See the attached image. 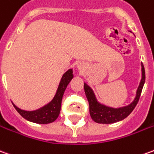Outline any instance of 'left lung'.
<instances>
[{
  "label": "left lung",
  "instance_id": "left-lung-1",
  "mask_svg": "<svg viewBox=\"0 0 154 154\" xmlns=\"http://www.w3.org/2000/svg\"><path fill=\"white\" fill-rule=\"evenodd\" d=\"M142 73H143L142 80H141L140 85L137 89L136 98L133 101V103H131L129 106L122 107V108H118V109L105 107L97 103L92 89L86 83H84V91L88 100L90 116L92 118V120L94 122H98V123H113V122L121 121L122 119L127 118L133 112V110L135 108L136 105L138 103L139 98H140L141 92H142L143 85H144L145 70L143 63H142Z\"/></svg>",
  "mask_w": 154,
  "mask_h": 154
}]
</instances>
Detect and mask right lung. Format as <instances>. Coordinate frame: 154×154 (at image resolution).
Wrapping results in <instances>:
<instances>
[{"label":"right lung","mask_w":154,"mask_h":154,"mask_svg":"<svg viewBox=\"0 0 154 154\" xmlns=\"http://www.w3.org/2000/svg\"><path fill=\"white\" fill-rule=\"evenodd\" d=\"M72 77H73L72 70H68L66 73L62 76L57 92L53 100L45 107H42L38 110L32 111V112L21 110L13 104L14 107L20 113L21 117H23L25 119L28 120L30 122L40 123V124H47V123L54 122L60 113L62 97L66 90V86L68 85L70 81L72 79Z\"/></svg>","instance_id":"obj_1"}]
</instances>
